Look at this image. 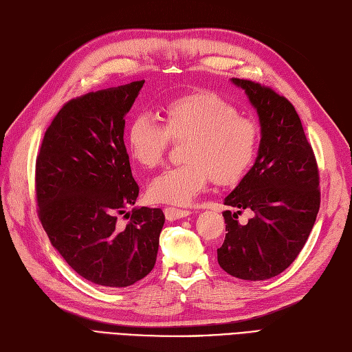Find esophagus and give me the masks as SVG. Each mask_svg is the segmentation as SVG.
<instances>
[{
	"label": "esophagus",
	"instance_id": "esophagus-1",
	"mask_svg": "<svg viewBox=\"0 0 352 352\" xmlns=\"http://www.w3.org/2000/svg\"><path fill=\"white\" fill-rule=\"evenodd\" d=\"M190 214L189 210H182V208H175V207H166L164 208V216L167 220L173 221V220H179L184 219L186 216Z\"/></svg>",
	"mask_w": 352,
	"mask_h": 352
}]
</instances>
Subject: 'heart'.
<instances>
[{
	"label": "heart",
	"mask_w": 352,
	"mask_h": 352,
	"mask_svg": "<svg viewBox=\"0 0 352 352\" xmlns=\"http://www.w3.org/2000/svg\"><path fill=\"white\" fill-rule=\"evenodd\" d=\"M162 120L140 113L126 133L133 162L148 170L163 164L173 142L188 141L186 163L166 170L148 186V198L154 202L188 206L210 180L219 186L235 185L257 151V126L217 94H190L170 101L162 109Z\"/></svg>",
	"instance_id": "b5f03b06"
}]
</instances>
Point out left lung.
<instances>
[{"instance_id":"left-lung-1","label":"left lung","mask_w":352,"mask_h":352,"mask_svg":"<svg viewBox=\"0 0 352 352\" xmlns=\"http://www.w3.org/2000/svg\"><path fill=\"white\" fill-rule=\"evenodd\" d=\"M232 82L247 92L261 124L258 155L239 185L225 198L226 238L217 261L243 280H265L295 261L320 208V176L311 144L291 101L248 79ZM243 209L253 217L237 221Z\"/></svg>"}]
</instances>
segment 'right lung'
<instances>
[{
  "mask_svg": "<svg viewBox=\"0 0 352 352\" xmlns=\"http://www.w3.org/2000/svg\"><path fill=\"white\" fill-rule=\"evenodd\" d=\"M144 82L66 102L36 157L38 217L52 247L82 278L107 287L131 286L153 270L164 225L162 208L126 212L140 186L123 141L124 116Z\"/></svg>",
  "mask_w": 352,
  "mask_h": 352,
  "instance_id": "add662e5",
  "label": "right lung"
}]
</instances>
